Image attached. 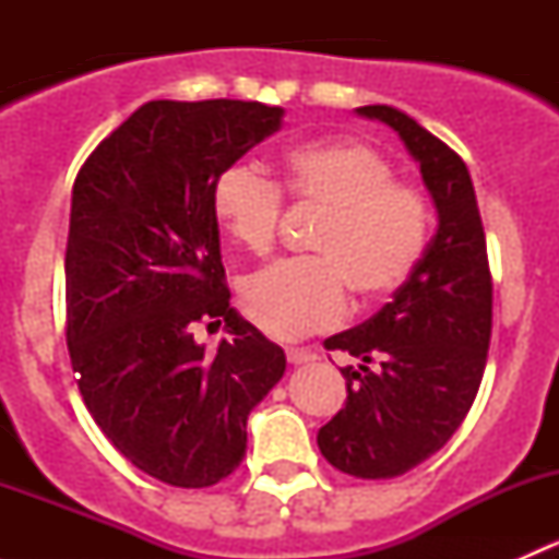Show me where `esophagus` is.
Masks as SVG:
<instances>
[{
	"mask_svg": "<svg viewBox=\"0 0 559 559\" xmlns=\"http://www.w3.org/2000/svg\"><path fill=\"white\" fill-rule=\"evenodd\" d=\"M286 359H289L292 365H311L316 362V354L311 348H289V352H286Z\"/></svg>",
	"mask_w": 559,
	"mask_h": 559,
	"instance_id": "1",
	"label": "esophagus"
}]
</instances>
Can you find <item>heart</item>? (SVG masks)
Segmentation results:
<instances>
[{
  "label": "heart",
  "instance_id": "b5f03b06",
  "mask_svg": "<svg viewBox=\"0 0 559 559\" xmlns=\"http://www.w3.org/2000/svg\"><path fill=\"white\" fill-rule=\"evenodd\" d=\"M284 191L324 211V218L311 240L319 257L270 264L246 278L243 311L275 341L332 330L346 316V284L359 297H381L397 289L425 253L427 200L394 180L392 162L373 145H295L284 154ZM211 211L235 243L264 253L278 229L281 194L264 175L233 165L213 180Z\"/></svg>",
  "mask_w": 559,
  "mask_h": 559
}]
</instances>
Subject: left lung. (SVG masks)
I'll return each mask as SVG.
<instances>
[{
	"label": "left lung",
	"mask_w": 559,
	"mask_h": 559,
	"mask_svg": "<svg viewBox=\"0 0 559 559\" xmlns=\"http://www.w3.org/2000/svg\"><path fill=\"white\" fill-rule=\"evenodd\" d=\"M386 123L419 165L438 229L379 313L326 337L359 359L341 368L346 405L319 430L321 454L357 478H394L436 454L476 400L492 335V278L465 162L389 105L357 107Z\"/></svg>",
	"instance_id": "obj_1"
}]
</instances>
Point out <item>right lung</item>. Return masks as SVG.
<instances>
[{"instance_id":"1","label":"right lung","mask_w":559,"mask_h":559,"mask_svg":"<svg viewBox=\"0 0 559 559\" xmlns=\"http://www.w3.org/2000/svg\"><path fill=\"white\" fill-rule=\"evenodd\" d=\"M284 107L154 99L94 148L72 186L67 346L86 408L134 467L173 487L227 478L284 348L229 308L211 186L278 132ZM197 320L225 321L207 355Z\"/></svg>"}]
</instances>
